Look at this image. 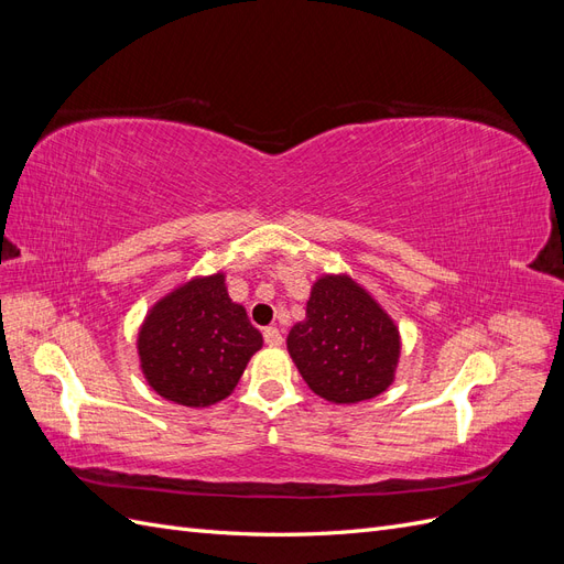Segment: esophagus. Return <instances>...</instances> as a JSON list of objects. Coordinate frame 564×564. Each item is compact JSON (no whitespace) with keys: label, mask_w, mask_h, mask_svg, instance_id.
<instances>
[{"label":"esophagus","mask_w":564,"mask_h":564,"mask_svg":"<svg viewBox=\"0 0 564 564\" xmlns=\"http://www.w3.org/2000/svg\"><path fill=\"white\" fill-rule=\"evenodd\" d=\"M263 340H265V346H282V334L275 327H268V329H263Z\"/></svg>","instance_id":"obj_1"}]
</instances>
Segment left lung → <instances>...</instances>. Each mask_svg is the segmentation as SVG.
I'll list each match as a JSON object with an SVG mask.
<instances>
[{"label":"left lung","mask_w":564,"mask_h":564,"mask_svg":"<svg viewBox=\"0 0 564 564\" xmlns=\"http://www.w3.org/2000/svg\"><path fill=\"white\" fill-rule=\"evenodd\" d=\"M286 348L313 392L348 404L377 398L390 386L400 334L365 289L327 275L313 286L305 322L289 332Z\"/></svg>","instance_id":"left-lung-1"}]
</instances>
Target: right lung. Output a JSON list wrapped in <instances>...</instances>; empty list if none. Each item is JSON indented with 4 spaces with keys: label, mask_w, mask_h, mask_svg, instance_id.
Listing matches in <instances>:
<instances>
[{
    "label": "right lung",
    "mask_w": 564,
    "mask_h": 564,
    "mask_svg": "<svg viewBox=\"0 0 564 564\" xmlns=\"http://www.w3.org/2000/svg\"><path fill=\"white\" fill-rule=\"evenodd\" d=\"M261 332L228 299L224 275L193 280L150 311L139 334L141 367L152 390L185 406L228 398Z\"/></svg>",
    "instance_id": "right-lung-1"
}]
</instances>
